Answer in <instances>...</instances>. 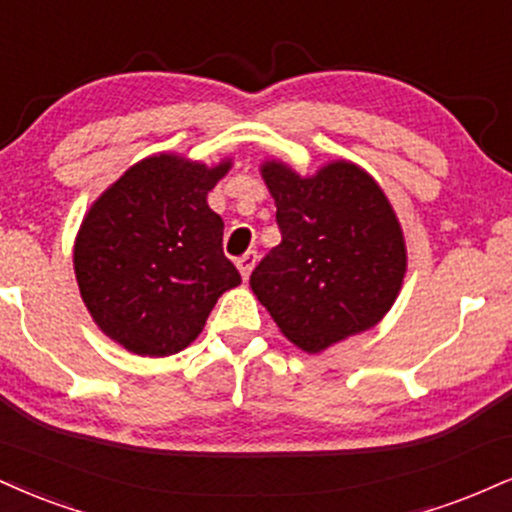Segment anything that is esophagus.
<instances>
[{
  "label": "esophagus",
  "mask_w": 512,
  "mask_h": 512,
  "mask_svg": "<svg viewBox=\"0 0 512 512\" xmlns=\"http://www.w3.org/2000/svg\"><path fill=\"white\" fill-rule=\"evenodd\" d=\"M255 264H257V250H248V252H245V255H240L238 257L240 276H243V279H248L252 269H255Z\"/></svg>",
  "instance_id": "1"
}]
</instances>
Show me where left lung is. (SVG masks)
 <instances>
[{
    "label": "left lung",
    "mask_w": 512,
    "mask_h": 512,
    "mask_svg": "<svg viewBox=\"0 0 512 512\" xmlns=\"http://www.w3.org/2000/svg\"><path fill=\"white\" fill-rule=\"evenodd\" d=\"M281 243L250 288L283 336L307 353L369 329L391 310L405 276V240L384 190L367 171L334 162L300 178L262 166Z\"/></svg>",
    "instance_id": "left-lung-1"
}]
</instances>
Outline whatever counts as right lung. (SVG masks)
<instances>
[{
  "mask_svg": "<svg viewBox=\"0 0 512 512\" xmlns=\"http://www.w3.org/2000/svg\"><path fill=\"white\" fill-rule=\"evenodd\" d=\"M231 169L147 157L83 219L73 264L97 326L135 355H174L195 341L240 274L224 255V221L207 193Z\"/></svg>",
  "mask_w": 512,
  "mask_h": 512,
  "instance_id": "1",
  "label": "right lung"
}]
</instances>
